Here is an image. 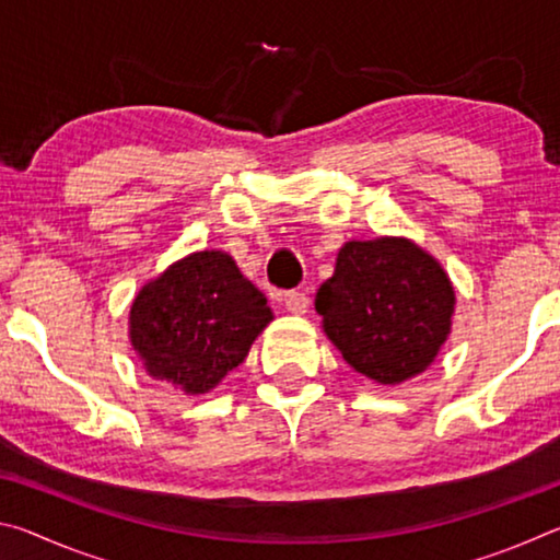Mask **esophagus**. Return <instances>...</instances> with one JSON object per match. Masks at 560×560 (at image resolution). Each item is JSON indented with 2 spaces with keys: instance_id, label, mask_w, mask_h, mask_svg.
Masks as SVG:
<instances>
[{
  "instance_id": "34e87169",
  "label": "esophagus",
  "mask_w": 560,
  "mask_h": 560,
  "mask_svg": "<svg viewBox=\"0 0 560 560\" xmlns=\"http://www.w3.org/2000/svg\"><path fill=\"white\" fill-rule=\"evenodd\" d=\"M308 296L303 291H287L283 293V306H287L289 314L293 316H303L308 311Z\"/></svg>"
}]
</instances>
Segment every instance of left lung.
Wrapping results in <instances>:
<instances>
[{
    "label": "left lung",
    "instance_id": "8db88e82",
    "mask_svg": "<svg viewBox=\"0 0 560 560\" xmlns=\"http://www.w3.org/2000/svg\"><path fill=\"white\" fill-rule=\"evenodd\" d=\"M316 311L353 371L400 385L428 371L447 340L454 289L440 261L405 236L353 240L320 283Z\"/></svg>",
    "mask_w": 560,
    "mask_h": 560
}]
</instances>
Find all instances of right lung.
I'll return each instance as SVG.
<instances>
[{
	"label": "right lung",
	"mask_w": 560,
	"mask_h": 560,
	"mask_svg": "<svg viewBox=\"0 0 560 560\" xmlns=\"http://www.w3.org/2000/svg\"><path fill=\"white\" fill-rule=\"evenodd\" d=\"M273 318L267 296L226 252L205 249L148 281L130 306V343L155 381L205 395Z\"/></svg>",
	"instance_id": "obj_1"
}]
</instances>
